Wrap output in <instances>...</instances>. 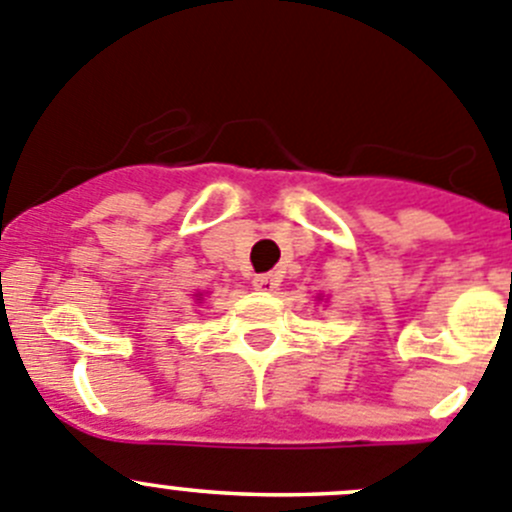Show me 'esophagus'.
<instances>
[{
	"label": "esophagus",
	"mask_w": 512,
	"mask_h": 512,
	"mask_svg": "<svg viewBox=\"0 0 512 512\" xmlns=\"http://www.w3.org/2000/svg\"><path fill=\"white\" fill-rule=\"evenodd\" d=\"M280 280L275 275H257L255 278V288L257 290H265V293H272V290L278 288Z\"/></svg>",
	"instance_id": "obj_1"
}]
</instances>
